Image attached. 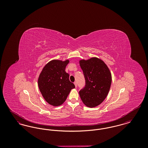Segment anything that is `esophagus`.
Here are the masks:
<instances>
[{"label":"esophagus","instance_id":"34e87169","mask_svg":"<svg viewBox=\"0 0 148 148\" xmlns=\"http://www.w3.org/2000/svg\"><path fill=\"white\" fill-rule=\"evenodd\" d=\"M74 84L75 85V87H77V83L76 82H75L74 83Z\"/></svg>","mask_w":148,"mask_h":148}]
</instances>
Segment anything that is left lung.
Masks as SVG:
<instances>
[{"mask_svg": "<svg viewBox=\"0 0 148 148\" xmlns=\"http://www.w3.org/2000/svg\"><path fill=\"white\" fill-rule=\"evenodd\" d=\"M85 80V86L79 91L85 105L94 108L106 98L112 83V75L105 63L97 58L79 62Z\"/></svg>", "mask_w": 148, "mask_h": 148, "instance_id": "8db88e82", "label": "left lung"}]
</instances>
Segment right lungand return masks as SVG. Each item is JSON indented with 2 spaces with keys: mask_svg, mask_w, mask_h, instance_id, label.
Listing matches in <instances>:
<instances>
[{
  "mask_svg": "<svg viewBox=\"0 0 148 148\" xmlns=\"http://www.w3.org/2000/svg\"><path fill=\"white\" fill-rule=\"evenodd\" d=\"M69 62V60H53L45 65L39 75V90L46 101L51 106L62 105L75 88L69 80V74L65 71Z\"/></svg>",
  "mask_w": 148,
  "mask_h": 148,
  "instance_id": "right-lung-1",
  "label": "right lung"
}]
</instances>
